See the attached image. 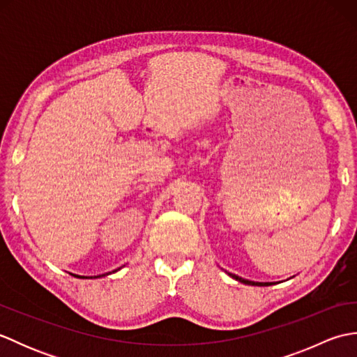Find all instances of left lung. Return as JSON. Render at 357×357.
Masks as SVG:
<instances>
[{
    "mask_svg": "<svg viewBox=\"0 0 357 357\" xmlns=\"http://www.w3.org/2000/svg\"><path fill=\"white\" fill-rule=\"evenodd\" d=\"M227 273V271H225ZM227 275L229 276H231L233 279H236V280H239V282H242V284H245V285H257V287H268V285H271L273 282H255V280H248V279H244V278H241V276H236V275H233V273H227Z\"/></svg>",
    "mask_w": 357,
    "mask_h": 357,
    "instance_id": "8db88e82",
    "label": "left lung"
}]
</instances>
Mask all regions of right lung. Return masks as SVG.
I'll return each mask as SVG.
<instances>
[{
	"mask_svg": "<svg viewBox=\"0 0 357 357\" xmlns=\"http://www.w3.org/2000/svg\"><path fill=\"white\" fill-rule=\"evenodd\" d=\"M119 270V268H118ZM118 270H113V273H115V271H118ZM109 275V273H105V275H100V276H95V278H102V276H107ZM75 278H79V279H92V276H90V278H87V276H78V275H73Z\"/></svg>",
	"mask_w": 357,
	"mask_h": 357,
	"instance_id": "obj_1",
	"label": "right lung"
}]
</instances>
